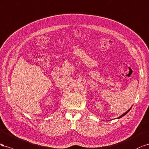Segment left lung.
Returning <instances> with one entry per match:
<instances>
[{"label": "left lung", "instance_id": "1", "mask_svg": "<svg viewBox=\"0 0 149 149\" xmlns=\"http://www.w3.org/2000/svg\"><path fill=\"white\" fill-rule=\"evenodd\" d=\"M131 108H132V107H130V109H129L128 110H127V112H125V113H124V114H122V115H121V116H120L119 117H118V118H121V117H124V116H125V115H126V114H127V113H128V112H129L130 111V109H131Z\"/></svg>", "mask_w": 149, "mask_h": 149}]
</instances>
